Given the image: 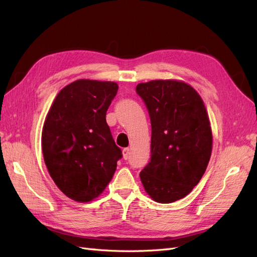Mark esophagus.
Returning <instances> with one entry per match:
<instances>
[{"label": "esophagus", "instance_id": "1", "mask_svg": "<svg viewBox=\"0 0 257 257\" xmlns=\"http://www.w3.org/2000/svg\"><path fill=\"white\" fill-rule=\"evenodd\" d=\"M129 155H130V149H129V148H124V149L122 150V157H123V159L127 160L128 158H129Z\"/></svg>", "mask_w": 257, "mask_h": 257}]
</instances>
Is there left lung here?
I'll return each instance as SVG.
<instances>
[{
	"label": "left lung",
	"instance_id": "obj_1",
	"mask_svg": "<svg viewBox=\"0 0 257 257\" xmlns=\"http://www.w3.org/2000/svg\"><path fill=\"white\" fill-rule=\"evenodd\" d=\"M151 120V159L140 172L150 198L172 203L200 182L212 154V129L204 102L182 80L157 79L136 88Z\"/></svg>",
	"mask_w": 257,
	"mask_h": 257
}]
</instances>
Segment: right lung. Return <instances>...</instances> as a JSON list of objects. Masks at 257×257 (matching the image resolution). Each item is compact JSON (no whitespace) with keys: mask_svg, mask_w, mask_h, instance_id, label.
<instances>
[{"mask_svg":"<svg viewBox=\"0 0 257 257\" xmlns=\"http://www.w3.org/2000/svg\"><path fill=\"white\" fill-rule=\"evenodd\" d=\"M114 81L77 79L58 92L42 130V151L50 176L76 202L98 198L122 157L106 122L116 96Z\"/></svg>","mask_w":257,"mask_h":257,"instance_id":"right-lung-1","label":"right lung"}]
</instances>
